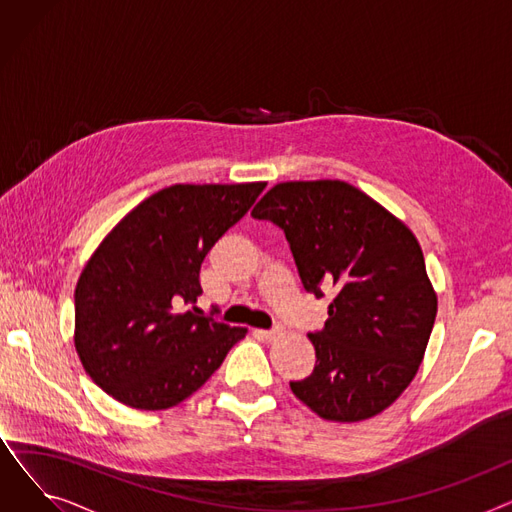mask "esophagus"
<instances>
[{"label":"esophagus","mask_w":512,"mask_h":512,"mask_svg":"<svg viewBox=\"0 0 512 512\" xmlns=\"http://www.w3.org/2000/svg\"><path fill=\"white\" fill-rule=\"evenodd\" d=\"M257 334H259L261 338H265V340H276V338L284 336V332H282L280 328H274V330H259Z\"/></svg>","instance_id":"obj_1"}]
</instances>
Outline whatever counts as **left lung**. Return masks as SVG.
I'll return each instance as SVG.
<instances>
[{"mask_svg":"<svg viewBox=\"0 0 512 512\" xmlns=\"http://www.w3.org/2000/svg\"><path fill=\"white\" fill-rule=\"evenodd\" d=\"M286 234L307 292L336 286L315 367L290 382L321 419L355 423L407 390L432 334L438 297L405 222L342 180L280 182L251 211Z\"/></svg>","mask_w":512,"mask_h":512,"instance_id":"obj_1","label":"left lung"}]
</instances>
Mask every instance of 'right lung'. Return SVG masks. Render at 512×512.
Here are the masks:
<instances>
[{"label":"right lung","instance_id":"add662e5","mask_svg":"<svg viewBox=\"0 0 512 512\" xmlns=\"http://www.w3.org/2000/svg\"><path fill=\"white\" fill-rule=\"evenodd\" d=\"M265 182L174 184L107 234L74 290V346L91 380L118 402L164 411L197 392L247 328L197 311L209 249Z\"/></svg>","mask_w":512,"mask_h":512}]
</instances>
